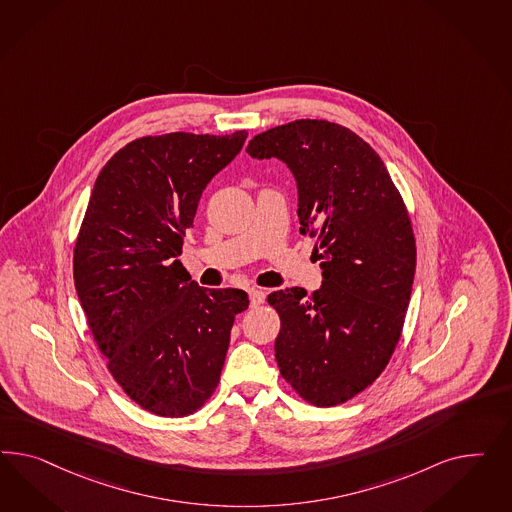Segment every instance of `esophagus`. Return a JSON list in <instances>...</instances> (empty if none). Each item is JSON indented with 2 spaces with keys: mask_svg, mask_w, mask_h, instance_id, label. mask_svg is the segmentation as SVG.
I'll use <instances>...</instances> for the list:
<instances>
[{
  "mask_svg": "<svg viewBox=\"0 0 512 512\" xmlns=\"http://www.w3.org/2000/svg\"><path fill=\"white\" fill-rule=\"evenodd\" d=\"M264 295L261 289H249V302H251V308H257V306H261L264 302Z\"/></svg>",
  "mask_w": 512,
  "mask_h": 512,
  "instance_id": "34e87169",
  "label": "esophagus"
}]
</instances>
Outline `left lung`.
<instances>
[{"label":"left lung","instance_id":"left-lung-1","mask_svg":"<svg viewBox=\"0 0 512 512\" xmlns=\"http://www.w3.org/2000/svg\"><path fill=\"white\" fill-rule=\"evenodd\" d=\"M255 159L278 157L295 176L300 233L323 285L274 291L276 360L306 402H347L387 368L402 336L417 246L402 195L381 157L351 129L295 120L249 140Z\"/></svg>","mask_w":512,"mask_h":512}]
</instances>
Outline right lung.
Returning <instances> with one entry per match:
<instances>
[{"label":"right lung","mask_w":512,"mask_h":512,"mask_svg":"<svg viewBox=\"0 0 512 512\" xmlns=\"http://www.w3.org/2000/svg\"><path fill=\"white\" fill-rule=\"evenodd\" d=\"M248 133L125 144L99 172L73 255L80 306L125 394L159 417L201 409L219 383L240 289H204L178 261L204 187Z\"/></svg>","instance_id":"obj_1"}]
</instances>
